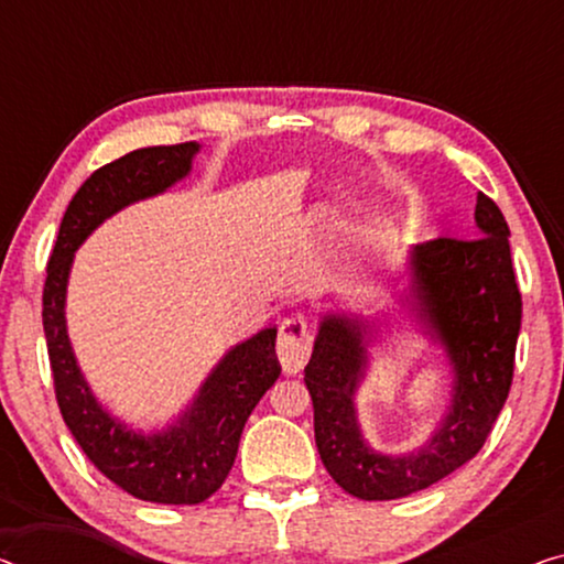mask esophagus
<instances>
[{
	"label": "esophagus",
	"instance_id": "esophagus-1",
	"mask_svg": "<svg viewBox=\"0 0 564 564\" xmlns=\"http://www.w3.org/2000/svg\"><path fill=\"white\" fill-rule=\"evenodd\" d=\"M275 351H279L285 375H296L304 369L311 357V334L304 316L293 314L289 318H283L279 326V344H275Z\"/></svg>",
	"mask_w": 564,
	"mask_h": 564
}]
</instances>
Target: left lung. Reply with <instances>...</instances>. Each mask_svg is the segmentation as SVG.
Instances as JSON below:
<instances>
[{"instance_id":"left-lung-1","label":"left lung","mask_w":564,"mask_h":564,"mask_svg":"<svg viewBox=\"0 0 564 564\" xmlns=\"http://www.w3.org/2000/svg\"><path fill=\"white\" fill-rule=\"evenodd\" d=\"M476 238H438L410 250L408 306L453 369L448 413L431 441L388 456L365 441L355 392L367 369L369 324L326 314L306 365L316 448L344 491L365 501L402 499L460 468L484 448L509 398L522 326L509 225L491 197H476Z\"/></svg>"}]
</instances>
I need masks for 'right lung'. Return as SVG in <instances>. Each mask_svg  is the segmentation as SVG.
<instances>
[{"instance_id": "add662e5", "label": "right lung", "mask_w": 564, "mask_h": 564, "mask_svg": "<svg viewBox=\"0 0 564 564\" xmlns=\"http://www.w3.org/2000/svg\"><path fill=\"white\" fill-rule=\"evenodd\" d=\"M197 151L195 141L147 147L90 174L65 209L42 289V326L65 425L100 474L154 503H199L228 478L246 420L281 375L275 326L235 344L174 425L141 433L108 415L83 380L65 329V289L80 242L106 217L184 180Z\"/></svg>"}]
</instances>
